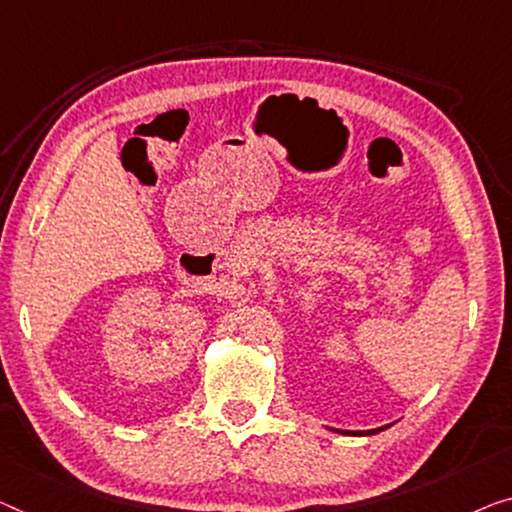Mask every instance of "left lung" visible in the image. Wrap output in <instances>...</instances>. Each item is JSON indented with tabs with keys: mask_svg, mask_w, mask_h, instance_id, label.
I'll return each instance as SVG.
<instances>
[{
	"mask_svg": "<svg viewBox=\"0 0 512 512\" xmlns=\"http://www.w3.org/2000/svg\"><path fill=\"white\" fill-rule=\"evenodd\" d=\"M388 425H384V427H375V430H358V432H354V430H333V432H338V434H352V437H368V434H377V432H381V430H386Z\"/></svg>",
	"mask_w": 512,
	"mask_h": 512,
	"instance_id": "left-lung-1",
	"label": "left lung"
}]
</instances>
